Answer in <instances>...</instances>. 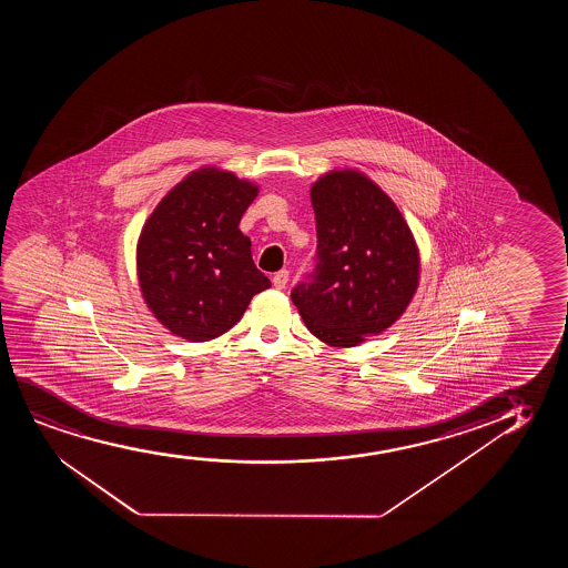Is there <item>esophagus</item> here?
I'll return each instance as SVG.
<instances>
[{
    "instance_id": "34e87169",
    "label": "esophagus",
    "mask_w": 568,
    "mask_h": 568,
    "mask_svg": "<svg viewBox=\"0 0 568 568\" xmlns=\"http://www.w3.org/2000/svg\"><path fill=\"white\" fill-rule=\"evenodd\" d=\"M288 283V272L287 270H281V272L275 273L273 275V287L275 288H285Z\"/></svg>"
}]
</instances>
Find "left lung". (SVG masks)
<instances>
[{
  "mask_svg": "<svg viewBox=\"0 0 568 568\" xmlns=\"http://www.w3.org/2000/svg\"><path fill=\"white\" fill-rule=\"evenodd\" d=\"M316 267L291 298L320 342L355 347L392 326L419 285V250L396 203L363 172L332 171L311 187Z\"/></svg>",
  "mask_w": 568,
  "mask_h": 568,
  "instance_id": "1",
  "label": "left lung"
}]
</instances>
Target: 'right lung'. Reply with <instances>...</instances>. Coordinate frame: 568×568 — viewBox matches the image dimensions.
I'll return each instance as SVG.
<instances>
[{"label": "right lung", "mask_w": 568, "mask_h": 568, "mask_svg": "<svg viewBox=\"0 0 568 568\" xmlns=\"http://www.w3.org/2000/svg\"><path fill=\"white\" fill-rule=\"evenodd\" d=\"M256 184L205 166L164 195L138 242L141 293L155 318L187 342L215 339L272 281L239 229Z\"/></svg>", "instance_id": "add662e5"}]
</instances>
